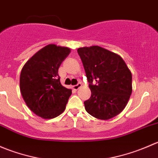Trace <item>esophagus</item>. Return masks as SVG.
<instances>
[{
	"label": "esophagus",
	"instance_id": "esophagus-1",
	"mask_svg": "<svg viewBox=\"0 0 158 158\" xmlns=\"http://www.w3.org/2000/svg\"><path fill=\"white\" fill-rule=\"evenodd\" d=\"M80 87H82V84H81V82H79L78 84H76V85H73V88L75 89V90H77V89H79Z\"/></svg>",
	"mask_w": 158,
	"mask_h": 158
}]
</instances>
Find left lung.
<instances>
[{"instance_id": "8db88e82", "label": "left lung", "mask_w": 158, "mask_h": 158, "mask_svg": "<svg viewBox=\"0 0 158 158\" xmlns=\"http://www.w3.org/2000/svg\"><path fill=\"white\" fill-rule=\"evenodd\" d=\"M77 52L92 92L90 98L84 102L86 111L101 120L118 115L127 106L132 92L131 73L125 62L98 46L81 47Z\"/></svg>"}]
</instances>
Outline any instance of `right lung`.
I'll return each instance as SVG.
<instances>
[{
	"mask_svg": "<svg viewBox=\"0 0 158 158\" xmlns=\"http://www.w3.org/2000/svg\"><path fill=\"white\" fill-rule=\"evenodd\" d=\"M70 49L49 44L27 62L20 76V89L27 106L44 119L54 118L66 109L71 89L63 86L58 69Z\"/></svg>",
	"mask_w": 158,
	"mask_h": 158,
	"instance_id": "right-lung-1",
	"label": "right lung"
}]
</instances>
